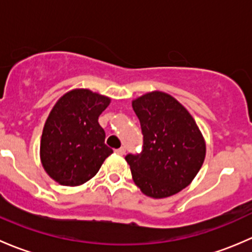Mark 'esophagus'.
<instances>
[{
	"mask_svg": "<svg viewBox=\"0 0 252 252\" xmlns=\"http://www.w3.org/2000/svg\"><path fill=\"white\" fill-rule=\"evenodd\" d=\"M116 154H118V155H121V156H123V155L126 154V147L122 146V147H119V149H117L116 150Z\"/></svg>",
	"mask_w": 252,
	"mask_h": 252,
	"instance_id": "34e87169",
	"label": "esophagus"
}]
</instances>
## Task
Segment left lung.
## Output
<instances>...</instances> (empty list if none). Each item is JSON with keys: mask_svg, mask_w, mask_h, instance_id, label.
I'll list each match as a JSON object with an SVG mask.
<instances>
[{"mask_svg": "<svg viewBox=\"0 0 252 252\" xmlns=\"http://www.w3.org/2000/svg\"><path fill=\"white\" fill-rule=\"evenodd\" d=\"M144 135L140 154H128L133 180L145 195L162 199L187 188L199 173L206 145L191 114L161 91L133 101Z\"/></svg>", "mask_w": 252, "mask_h": 252, "instance_id": "left-lung-1", "label": "left lung"}]
</instances>
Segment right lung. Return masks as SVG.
Returning a JSON list of instances; mask_svg holds the SVG:
<instances>
[{
    "label": "right lung",
    "instance_id": "1",
    "mask_svg": "<svg viewBox=\"0 0 252 252\" xmlns=\"http://www.w3.org/2000/svg\"><path fill=\"white\" fill-rule=\"evenodd\" d=\"M110 102L100 94L75 89L53 106L42 130L40 156L45 171L61 185L77 187L90 180L113 152L98 124Z\"/></svg>",
    "mask_w": 252,
    "mask_h": 252
}]
</instances>
